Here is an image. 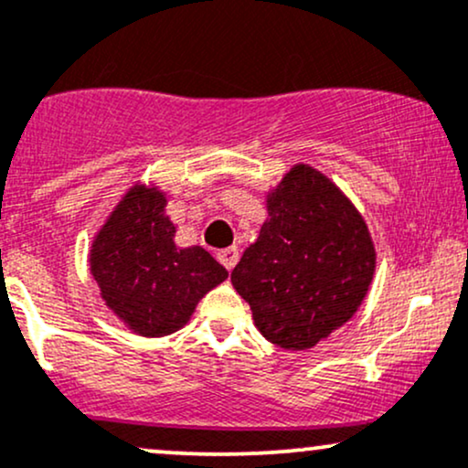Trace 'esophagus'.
<instances>
[{
	"mask_svg": "<svg viewBox=\"0 0 468 468\" xmlns=\"http://www.w3.org/2000/svg\"><path fill=\"white\" fill-rule=\"evenodd\" d=\"M218 260L222 261V266L227 268V271H233L235 264H238V260H239V250L235 249V246H229V249L218 252Z\"/></svg>",
	"mask_w": 468,
	"mask_h": 468,
	"instance_id": "1",
	"label": "esophagus"
}]
</instances>
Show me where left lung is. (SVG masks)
<instances>
[{"mask_svg": "<svg viewBox=\"0 0 468 468\" xmlns=\"http://www.w3.org/2000/svg\"><path fill=\"white\" fill-rule=\"evenodd\" d=\"M266 202L268 219L230 282L268 341L305 350L358 310L374 277V244L354 204L308 165H294Z\"/></svg>", "mask_w": 468, "mask_h": 468, "instance_id": "obj_1", "label": "left lung"}]
</instances>
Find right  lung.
<instances>
[{
    "label": "right lung",
    "mask_w": 468,
    "mask_h": 468,
    "mask_svg": "<svg viewBox=\"0 0 468 468\" xmlns=\"http://www.w3.org/2000/svg\"><path fill=\"white\" fill-rule=\"evenodd\" d=\"M165 207V193L132 186L90 250V271L105 305L143 336L180 330L204 294L229 277L202 246H176Z\"/></svg>",
    "instance_id": "1"
}]
</instances>
